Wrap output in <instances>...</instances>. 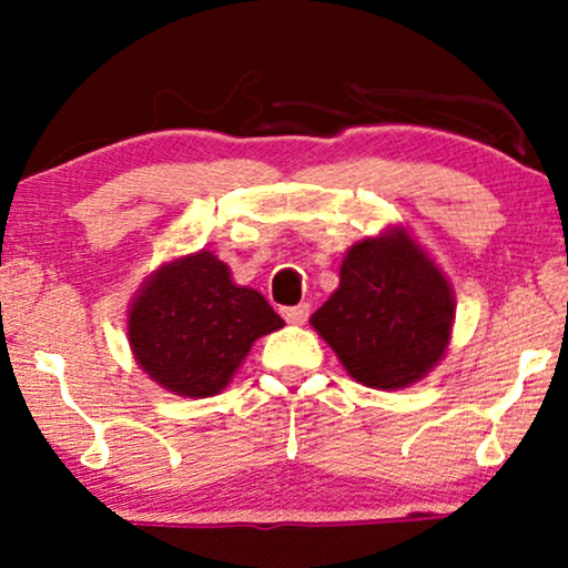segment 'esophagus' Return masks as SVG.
I'll list each match as a JSON object with an SVG mask.
<instances>
[{
  "label": "esophagus",
  "instance_id": "1",
  "mask_svg": "<svg viewBox=\"0 0 568 568\" xmlns=\"http://www.w3.org/2000/svg\"><path fill=\"white\" fill-rule=\"evenodd\" d=\"M282 316L290 321V324H305L307 316H311V305L300 303V305H292V307H282Z\"/></svg>",
  "mask_w": 568,
  "mask_h": 568
}]
</instances>
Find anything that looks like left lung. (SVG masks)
Wrapping results in <instances>:
<instances>
[{
	"instance_id": "1",
	"label": "left lung",
	"mask_w": 568,
	"mask_h": 568,
	"mask_svg": "<svg viewBox=\"0 0 568 568\" xmlns=\"http://www.w3.org/2000/svg\"><path fill=\"white\" fill-rule=\"evenodd\" d=\"M453 286L429 252L389 226L345 252L339 286L311 316L355 382L403 389L445 358L453 337Z\"/></svg>"
}]
</instances>
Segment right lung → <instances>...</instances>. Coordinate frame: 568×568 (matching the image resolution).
I'll use <instances>...</instances> for the list:
<instances>
[{"label":"right lung","mask_w":568,"mask_h":568,"mask_svg":"<svg viewBox=\"0 0 568 568\" xmlns=\"http://www.w3.org/2000/svg\"><path fill=\"white\" fill-rule=\"evenodd\" d=\"M125 321L139 368L173 395L197 400L226 389L252 342L284 326L268 300L236 284L210 250L152 271Z\"/></svg>","instance_id":"add662e5"}]
</instances>
